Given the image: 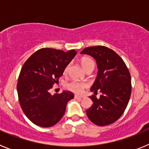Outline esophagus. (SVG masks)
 Masks as SVG:
<instances>
[{
    "mask_svg": "<svg viewBox=\"0 0 149 149\" xmlns=\"http://www.w3.org/2000/svg\"><path fill=\"white\" fill-rule=\"evenodd\" d=\"M82 98H83L82 96L77 95H74V98H76V99H81Z\"/></svg>",
    "mask_w": 149,
    "mask_h": 149,
    "instance_id": "34e87169",
    "label": "esophagus"
}]
</instances>
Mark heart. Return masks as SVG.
Returning <instances> with one entry per match:
<instances>
[{
    "mask_svg": "<svg viewBox=\"0 0 149 149\" xmlns=\"http://www.w3.org/2000/svg\"><path fill=\"white\" fill-rule=\"evenodd\" d=\"M81 65H82L84 69L86 68L87 66H89V65H95L94 61H93L92 59L88 58V57H84L81 60ZM69 64L65 66V68H64V74H66L68 73V68H69ZM88 86L87 84L84 82H80V81H73L69 82L68 84H67L66 87L67 89H69L70 91L73 92L74 93H77V94H81V93L84 92V89H86Z\"/></svg>",
    "mask_w": 149,
    "mask_h": 149,
    "instance_id": "heart-1",
    "label": "heart"
}]
</instances>
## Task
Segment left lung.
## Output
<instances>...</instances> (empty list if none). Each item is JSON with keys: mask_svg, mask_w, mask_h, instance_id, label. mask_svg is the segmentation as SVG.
Returning <instances> with one entry per match:
<instances>
[{"mask_svg": "<svg viewBox=\"0 0 149 149\" xmlns=\"http://www.w3.org/2000/svg\"><path fill=\"white\" fill-rule=\"evenodd\" d=\"M81 54H87L95 60L98 74L90 90L97 95L89 98L93 101L86 115L91 122L98 126L108 125L123 114L131 93V78L128 68L119 55L105 46L84 48Z\"/></svg>", "mask_w": 149, "mask_h": 149, "instance_id": "left-lung-1", "label": "left lung"}]
</instances>
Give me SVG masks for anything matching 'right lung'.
Listing matches in <instances>:
<instances>
[{
	"label": "right lung",
	"instance_id": "right-lung-1",
	"mask_svg": "<svg viewBox=\"0 0 149 149\" xmlns=\"http://www.w3.org/2000/svg\"><path fill=\"white\" fill-rule=\"evenodd\" d=\"M76 54L75 50L41 48L22 66L17 84L18 100L26 116L36 125H56L65 113L68 101L74 98L70 91L52 95L49 90Z\"/></svg>",
	"mask_w": 149,
	"mask_h": 149
}]
</instances>
